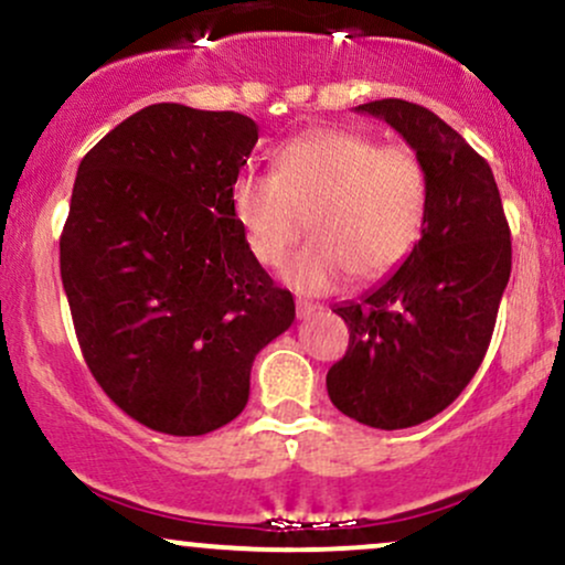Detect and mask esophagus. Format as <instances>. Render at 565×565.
<instances>
[{
    "mask_svg": "<svg viewBox=\"0 0 565 565\" xmlns=\"http://www.w3.org/2000/svg\"><path fill=\"white\" fill-rule=\"evenodd\" d=\"M319 310H321V305L308 302V300H297V319H300V321L310 319V316L319 313Z\"/></svg>",
    "mask_w": 565,
    "mask_h": 565,
    "instance_id": "obj_1",
    "label": "esophagus"
}]
</instances>
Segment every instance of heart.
<instances>
[{"mask_svg": "<svg viewBox=\"0 0 565 565\" xmlns=\"http://www.w3.org/2000/svg\"><path fill=\"white\" fill-rule=\"evenodd\" d=\"M274 164V174H238L233 217L265 268L287 260L308 217L313 238L284 270L297 291H332L348 274L355 281L393 274L423 236L427 174L412 148L353 129H313L284 142Z\"/></svg>", "mask_w": 565, "mask_h": 565, "instance_id": "b5f03b06", "label": "heart"}]
</instances>
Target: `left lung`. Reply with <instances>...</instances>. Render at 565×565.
Masks as SVG:
<instances>
[{"instance_id": "8db88e82", "label": "left lung", "mask_w": 565, "mask_h": 565, "mask_svg": "<svg viewBox=\"0 0 565 565\" xmlns=\"http://www.w3.org/2000/svg\"><path fill=\"white\" fill-rule=\"evenodd\" d=\"M355 111L385 119L417 151L427 212L404 265L334 308L350 342L327 391L355 423L401 430L436 417L476 377L510 281V225L489 161L444 119L398 97Z\"/></svg>"}]
</instances>
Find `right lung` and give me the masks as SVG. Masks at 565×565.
Instances as JSON below:
<instances>
[{
  "label": "right lung",
  "instance_id": "obj_1",
  "mask_svg": "<svg viewBox=\"0 0 565 565\" xmlns=\"http://www.w3.org/2000/svg\"><path fill=\"white\" fill-rule=\"evenodd\" d=\"M255 142L249 116L157 103L76 172L61 236L76 340L103 393L167 436L236 419L252 361L295 321L233 217Z\"/></svg>",
  "mask_w": 565,
  "mask_h": 565
}]
</instances>
